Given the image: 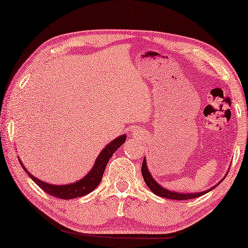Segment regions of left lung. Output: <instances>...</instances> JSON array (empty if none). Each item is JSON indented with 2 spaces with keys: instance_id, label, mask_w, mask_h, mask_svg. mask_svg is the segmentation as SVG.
I'll return each instance as SVG.
<instances>
[{
  "instance_id": "8db88e82",
  "label": "left lung",
  "mask_w": 248,
  "mask_h": 248,
  "mask_svg": "<svg viewBox=\"0 0 248 248\" xmlns=\"http://www.w3.org/2000/svg\"><path fill=\"white\" fill-rule=\"evenodd\" d=\"M141 174H143V178L145 180V184L147 185V186L149 189L152 190V191L157 194V196L162 197V198H167V199H171V200H190V199H193V198H198V197H201L203 196V194L208 193L211 190H213L216 188L217 186H218L220 182H222L224 180V178L218 182L217 185H216L212 188L209 189L208 191H202V192H196V193H180V192H174V191H169V190L165 189L164 186H161L159 184H158L157 181H155V179L152 177L151 172H149V170L147 168V162H146V158H144L143 160V165H141Z\"/></svg>"
}]
</instances>
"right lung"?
<instances>
[{
    "label": "right lung",
    "mask_w": 248,
    "mask_h": 248,
    "mask_svg": "<svg viewBox=\"0 0 248 248\" xmlns=\"http://www.w3.org/2000/svg\"><path fill=\"white\" fill-rule=\"evenodd\" d=\"M125 140H126V134L113 140L111 143L105 146L104 149H102V152L100 153V155L96 158L95 164L93 165L92 169L88 172L87 176H84L82 179L68 185H50L45 181L39 180L36 177L32 176L31 173L27 171V169L24 167L21 159H19V162H21L22 167L25 169L26 173L31 177V179L34 181L36 185H38L45 192L50 194L52 197L64 199V200H70V199L86 196V194L90 193L99 186L101 180H102L104 170L105 167H107L109 158L113 156V154L116 152L117 148L121 147V146L124 144Z\"/></svg>",
    "instance_id": "right-lung-1"
}]
</instances>
